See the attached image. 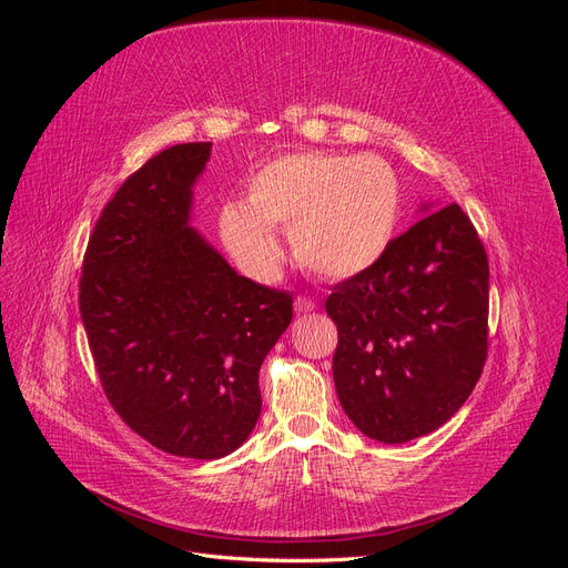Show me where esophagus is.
I'll return each instance as SVG.
<instances>
[{
  "label": "esophagus",
  "instance_id": "obj_1",
  "mask_svg": "<svg viewBox=\"0 0 568 568\" xmlns=\"http://www.w3.org/2000/svg\"><path fill=\"white\" fill-rule=\"evenodd\" d=\"M317 307V303L311 298V296H298L296 301H294V311L298 313V315H307V313H313Z\"/></svg>",
  "mask_w": 568,
  "mask_h": 568
}]
</instances>
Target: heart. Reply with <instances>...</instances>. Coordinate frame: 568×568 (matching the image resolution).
I'll list each match as a JSON object with an SVG mask.
<instances>
[{
	"mask_svg": "<svg viewBox=\"0 0 568 568\" xmlns=\"http://www.w3.org/2000/svg\"><path fill=\"white\" fill-rule=\"evenodd\" d=\"M403 205V182L388 161L305 151L257 170L246 203H227L217 227L236 263L257 277L277 270L282 246L274 232H284L307 272L353 280L384 261Z\"/></svg>",
	"mask_w": 568,
	"mask_h": 568,
	"instance_id": "obj_1",
	"label": "heart"
}]
</instances>
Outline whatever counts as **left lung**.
I'll use <instances>...</instances> for the list:
<instances>
[{
  "label": "left lung",
  "instance_id": "1",
  "mask_svg": "<svg viewBox=\"0 0 568 568\" xmlns=\"http://www.w3.org/2000/svg\"><path fill=\"white\" fill-rule=\"evenodd\" d=\"M395 236L384 261L334 286V386L379 443L436 432L467 403L488 353V257L457 203Z\"/></svg>",
  "mask_w": 568,
  "mask_h": 568
}]
</instances>
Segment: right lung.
Masks as SVG:
<instances>
[{
    "mask_svg": "<svg viewBox=\"0 0 568 568\" xmlns=\"http://www.w3.org/2000/svg\"><path fill=\"white\" fill-rule=\"evenodd\" d=\"M211 142L175 144L101 211L80 317L113 409L153 448L217 459L261 417L257 374L291 324L286 291L255 284L192 227Z\"/></svg>",
    "mask_w": 568,
    "mask_h": 568,
    "instance_id": "obj_1",
    "label": "right lung"
}]
</instances>
